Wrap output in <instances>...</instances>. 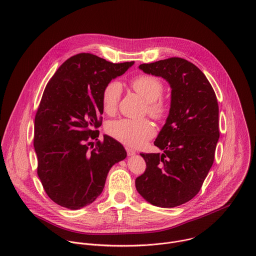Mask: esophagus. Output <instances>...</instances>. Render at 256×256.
Wrapping results in <instances>:
<instances>
[{"instance_id": "1", "label": "esophagus", "mask_w": 256, "mask_h": 256, "mask_svg": "<svg viewBox=\"0 0 256 256\" xmlns=\"http://www.w3.org/2000/svg\"><path fill=\"white\" fill-rule=\"evenodd\" d=\"M126 153L128 156H134L136 155V152L132 150V149H130V148H126Z\"/></svg>"}]
</instances>
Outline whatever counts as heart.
I'll return each mask as SVG.
<instances>
[{
    "mask_svg": "<svg viewBox=\"0 0 256 256\" xmlns=\"http://www.w3.org/2000/svg\"><path fill=\"white\" fill-rule=\"evenodd\" d=\"M132 88L147 103V112L156 120H162L167 112L166 105L159 100L163 94L164 86L162 82L149 75H142L134 78L130 82ZM122 87L118 81L109 82L102 93L103 110L112 114L116 112ZM108 134L118 140L130 148H140L155 136V128L148 120H134L122 118L108 122L106 126Z\"/></svg>",
    "mask_w": 256,
    "mask_h": 256,
    "instance_id": "heart-1",
    "label": "heart"
}]
</instances>
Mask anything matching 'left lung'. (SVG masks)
Masks as SVG:
<instances>
[{
	"label": "left lung",
	"mask_w": 256,
	"mask_h": 256,
	"mask_svg": "<svg viewBox=\"0 0 256 256\" xmlns=\"http://www.w3.org/2000/svg\"><path fill=\"white\" fill-rule=\"evenodd\" d=\"M138 68L168 82L171 102L154 142L163 153L140 154L147 168L136 188L153 206L174 208L198 194L214 163L220 136L216 97L204 72L186 60L171 58Z\"/></svg>",
	"instance_id": "obj_1"
}]
</instances>
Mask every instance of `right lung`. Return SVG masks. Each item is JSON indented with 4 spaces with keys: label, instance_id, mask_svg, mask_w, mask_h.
Wrapping results in <instances>:
<instances>
[{
    "label": "right lung",
    "instance_id": "add662e5",
    "mask_svg": "<svg viewBox=\"0 0 256 256\" xmlns=\"http://www.w3.org/2000/svg\"><path fill=\"white\" fill-rule=\"evenodd\" d=\"M134 62L114 64L91 54L66 60L48 83L34 122L38 174L52 200L70 210L92 204L102 192L110 168L126 159L124 146L103 134L102 93ZM93 148V147H92Z\"/></svg>",
    "mask_w": 256,
    "mask_h": 256
}]
</instances>
